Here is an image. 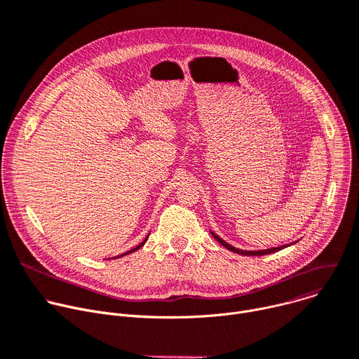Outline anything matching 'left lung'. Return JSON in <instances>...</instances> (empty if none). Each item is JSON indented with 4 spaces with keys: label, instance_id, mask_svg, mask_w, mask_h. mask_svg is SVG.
I'll use <instances>...</instances> for the list:
<instances>
[{
    "label": "left lung",
    "instance_id": "left-lung-1",
    "mask_svg": "<svg viewBox=\"0 0 359 359\" xmlns=\"http://www.w3.org/2000/svg\"><path fill=\"white\" fill-rule=\"evenodd\" d=\"M210 233H212V236H213L220 245H223L226 249H229V250H232V252H235V253H239V255H243V256H262V255H269V253H273V252H278V250H282V249L290 246V245H283V246L271 248V249H265V250H242V249H238V248L229 245L227 242H224V241L220 239L216 233H213V232H210ZM292 245H293V243H292Z\"/></svg>",
    "mask_w": 359,
    "mask_h": 359
}]
</instances>
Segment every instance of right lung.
Masks as SVG:
<instances>
[{"instance_id":"1","label":"right lung","mask_w":359,"mask_h":359,"mask_svg":"<svg viewBox=\"0 0 359 359\" xmlns=\"http://www.w3.org/2000/svg\"><path fill=\"white\" fill-rule=\"evenodd\" d=\"M147 239H149V236H147V238H146V239H144V241H143V242H142V243H140V245H137V246H136V248H135V249H130V250H128V252H124V253H123V255H118V256H116V257H121V256H124V255H128V253H132V252H136V250H137V249H140V248H142V246H143V245H144V243H146V241H147Z\"/></svg>"}]
</instances>
